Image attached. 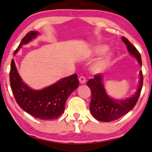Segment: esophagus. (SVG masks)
<instances>
[{
  "mask_svg": "<svg viewBox=\"0 0 152 152\" xmlns=\"http://www.w3.org/2000/svg\"><path fill=\"white\" fill-rule=\"evenodd\" d=\"M79 81H80V84L85 83V82H86L85 77L84 76H80V77H79Z\"/></svg>",
  "mask_w": 152,
  "mask_h": 152,
  "instance_id": "34e87169",
  "label": "esophagus"
}]
</instances>
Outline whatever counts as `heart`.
Wrapping results in <instances>:
<instances>
[{
  "label": "heart",
  "instance_id": "b5f03b06",
  "mask_svg": "<svg viewBox=\"0 0 152 152\" xmlns=\"http://www.w3.org/2000/svg\"><path fill=\"white\" fill-rule=\"evenodd\" d=\"M107 50L108 47L107 45H98L96 47L95 49L96 53L99 55L103 54L104 53L106 52ZM111 56H112V54L110 53L109 55H107L106 57H105L103 59L97 62V64H95L93 67V70L96 72V73H97V72H102L103 69H105V67L108 66V64L110 63Z\"/></svg>",
  "mask_w": 152,
  "mask_h": 152
}]
</instances>
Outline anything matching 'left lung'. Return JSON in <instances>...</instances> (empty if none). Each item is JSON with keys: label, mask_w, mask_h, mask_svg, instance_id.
<instances>
[{"label": "left lung", "mask_w": 152, "mask_h": 152, "mask_svg": "<svg viewBox=\"0 0 152 152\" xmlns=\"http://www.w3.org/2000/svg\"><path fill=\"white\" fill-rule=\"evenodd\" d=\"M122 40L126 45L129 52L135 57L140 66H141V57L139 52L127 38L123 37ZM102 80V75L98 74L87 82V86L91 91L90 112L96 120L109 122L120 118L135 106L143 86V76L141 70L139 87L136 93L132 97L125 100H115L108 97Z\"/></svg>", "instance_id": "left-lung-1"}]
</instances>
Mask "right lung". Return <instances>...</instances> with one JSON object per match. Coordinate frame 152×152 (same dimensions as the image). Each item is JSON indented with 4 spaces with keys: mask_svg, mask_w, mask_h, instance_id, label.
Wrapping results in <instances>:
<instances>
[{
    "mask_svg": "<svg viewBox=\"0 0 152 152\" xmlns=\"http://www.w3.org/2000/svg\"><path fill=\"white\" fill-rule=\"evenodd\" d=\"M37 35L38 32L30 31L22 38L14 54L21 46L27 44ZM9 78L11 91L20 107L36 118L42 120L57 119L63 114L67 99L79 85L78 76L74 74L42 90H32L21 80L13 59L11 64Z\"/></svg>",
    "mask_w": 152,
    "mask_h": 152,
    "instance_id": "add662e5",
    "label": "right lung"
}]
</instances>
